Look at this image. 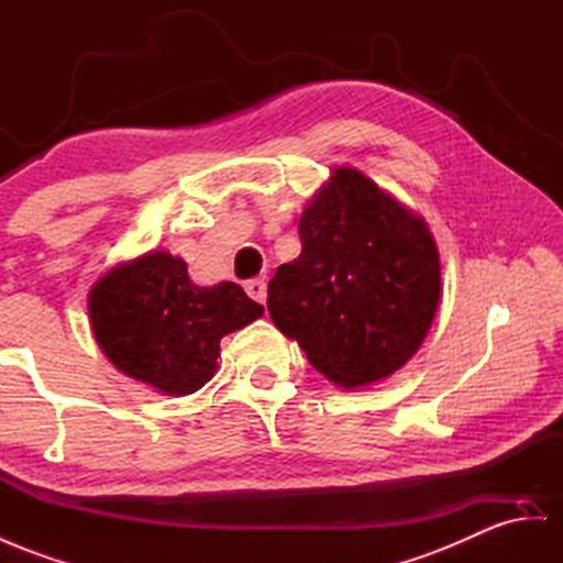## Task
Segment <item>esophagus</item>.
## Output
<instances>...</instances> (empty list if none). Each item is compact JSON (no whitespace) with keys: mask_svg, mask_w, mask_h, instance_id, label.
<instances>
[{"mask_svg":"<svg viewBox=\"0 0 563 563\" xmlns=\"http://www.w3.org/2000/svg\"><path fill=\"white\" fill-rule=\"evenodd\" d=\"M244 290H247V295L254 301H258V305H266V283L264 280H258V278L247 280L244 283Z\"/></svg>","mask_w":563,"mask_h":563,"instance_id":"obj_1","label":"esophagus"}]
</instances>
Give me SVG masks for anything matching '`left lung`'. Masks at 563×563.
Masks as SVG:
<instances>
[{
  "label": "left lung",
  "mask_w": 563,
  "mask_h": 563,
  "mask_svg": "<svg viewBox=\"0 0 563 563\" xmlns=\"http://www.w3.org/2000/svg\"><path fill=\"white\" fill-rule=\"evenodd\" d=\"M301 254L268 283V313L342 390L390 378L419 352L442 292L421 213L335 166L299 219Z\"/></svg>",
  "instance_id": "left-lung-1"
}]
</instances>
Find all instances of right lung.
I'll return each instance as SVG.
<instances>
[{
	"mask_svg": "<svg viewBox=\"0 0 563 563\" xmlns=\"http://www.w3.org/2000/svg\"><path fill=\"white\" fill-rule=\"evenodd\" d=\"M88 313L113 366L156 393L185 397L213 378L221 338L262 319L264 307L238 283L195 285L180 256L152 250L102 273Z\"/></svg>",
	"mask_w": 563,
	"mask_h": 563,
	"instance_id": "1",
	"label": "right lung"
}]
</instances>
